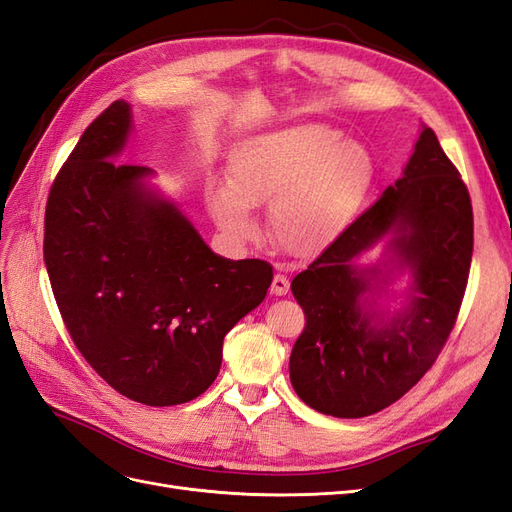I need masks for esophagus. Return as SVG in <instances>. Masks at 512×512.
Returning <instances> with one entry per match:
<instances>
[{
	"instance_id": "obj_1",
	"label": "esophagus",
	"mask_w": 512,
	"mask_h": 512,
	"mask_svg": "<svg viewBox=\"0 0 512 512\" xmlns=\"http://www.w3.org/2000/svg\"><path fill=\"white\" fill-rule=\"evenodd\" d=\"M290 290V282L288 277L284 273H277L273 277V284H271V292L275 294V297H284V294Z\"/></svg>"
}]
</instances>
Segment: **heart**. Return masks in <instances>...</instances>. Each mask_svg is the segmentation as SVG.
I'll list each match as a JSON object with an SVG mask.
<instances>
[{"label": "heart", "instance_id": "1", "mask_svg": "<svg viewBox=\"0 0 512 512\" xmlns=\"http://www.w3.org/2000/svg\"><path fill=\"white\" fill-rule=\"evenodd\" d=\"M374 181L365 145L342 141L320 123H303L245 141L230 160L228 185H211L207 207L230 239L256 224L250 207H269L271 235L286 252L309 256L333 243Z\"/></svg>", "mask_w": 512, "mask_h": 512}]
</instances>
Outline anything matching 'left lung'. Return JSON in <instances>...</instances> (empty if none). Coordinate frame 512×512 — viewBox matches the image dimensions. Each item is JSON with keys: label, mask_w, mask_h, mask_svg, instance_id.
Returning a JSON list of instances; mask_svg holds the SVG:
<instances>
[{"label": "left lung", "mask_w": 512, "mask_h": 512, "mask_svg": "<svg viewBox=\"0 0 512 512\" xmlns=\"http://www.w3.org/2000/svg\"><path fill=\"white\" fill-rule=\"evenodd\" d=\"M394 232L392 249L413 271L411 305L389 323L364 312L379 270L351 258ZM474 218L466 183L438 136L423 128L404 177L363 211L292 280L305 329L290 354V382L309 408L361 418L395 404L436 363L468 286Z\"/></svg>", "instance_id": "8db88e82"}]
</instances>
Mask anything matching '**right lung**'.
Returning a JSON list of instances; mask_svg holds the SVG:
<instances>
[{
    "label": "right lung",
    "instance_id": "1",
    "mask_svg": "<svg viewBox=\"0 0 512 512\" xmlns=\"http://www.w3.org/2000/svg\"><path fill=\"white\" fill-rule=\"evenodd\" d=\"M132 126L115 100L51 185L44 265L74 346L117 393L145 406L203 395L224 335L267 297L265 260L213 254L192 222L149 192L151 168L119 164Z\"/></svg>",
    "mask_w": 512,
    "mask_h": 512
}]
</instances>
